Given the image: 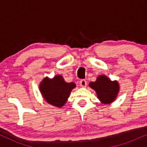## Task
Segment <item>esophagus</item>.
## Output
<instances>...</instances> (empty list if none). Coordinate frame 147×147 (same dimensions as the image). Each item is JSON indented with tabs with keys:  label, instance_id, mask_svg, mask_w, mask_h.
Masks as SVG:
<instances>
[{
	"label": "esophagus",
	"instance_id": "esophagus-1",
	"mask_svg": "<svg viewBox=\"0 0 147 147\" xmlns=\"http://www.w3.org/2000/svg\"><path fill=\"white\" fill-rule=\"evenodd\" d=\"M79 85L82 87H86L87 86V82L85 80V79H82L79 82Z\"/></svg>",
	"mask_w": 147,
	"mask_h": 147
}]
</instances>
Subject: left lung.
Masks as SVG:
<instances>
[{
  "label": "left lung",
  "mask_w": 147,
  "mask_h": 147,
  "mask_svg": "<svg viewBox=\"0 0 147 147\" xmlns=\"http://www.w3.org/2000/svg\"><path fill=\"white\" fill-rule=\"evenodd\" d=\"M89 86L96 91L99 100L104 104H109L114 101L119 91L117 82H111L104 75H99L95 82L89 84Z\"/></svg>",
  "instance_id": "1"
}]
</instances>
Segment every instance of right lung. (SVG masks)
Returning <instances> with one entry per match:
<instances>
[{
  "label": "right lung",
  "mask_w": 147,
  "mask_h": 147,
  "mask_svg": "<svg viewBox=\"0 0 147 147\" xmlns=\"http://www.w3.org/2000/svg\"><path fill=\"white\" fill-rule=\"evenodd\" d=\"M75 87V84L66 83L60 75L56 76L52 79L45 78L40 84V90L45 100L59 108L65 104L70 91Z\"/></svg>",
  "instance_id": "right-lung-1"
}]
</instances>
